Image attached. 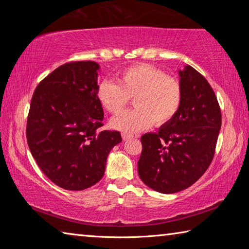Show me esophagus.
<instances>
[{"label": "esophagus", "mask_w": 249, "mask_h": 249, "mask_svg": "<svg viewBox=\"0 0 249 249\" xmlns=\"http://www.w3.org/2000/svg\"><path fill=\"white\" fill-rule=\"evenodd\" d=\"M134 136L133 135H129V134H126V133H123L122 134V138H123L124 141H127V140H132Z\"/></svg>", "instance_id": "34e87169"}]
</instances>
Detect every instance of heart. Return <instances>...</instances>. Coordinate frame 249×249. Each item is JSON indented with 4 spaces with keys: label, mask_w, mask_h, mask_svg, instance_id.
<instances>
[{
    "label": "heart",
    "mask_w": 249,
    "mask_h": 249,
    "mask_svg": "<svg viewBox=\"0 0 249 249\" xmlns=\"http://www.w3.org/2000/svg\"><path fill=\"white\" fill-rule=\"evenodd\" d=\"M182 96L178 79L147 64L127 67L117 73L116 83L104 80L96 89V99L111 114H119L134 98L135 109L111 122L113 127L129 135L150 127L154 122L157 126L169 123L179 111Z\"/></svg>",
    "instance_id": "1"
}]
</instances>
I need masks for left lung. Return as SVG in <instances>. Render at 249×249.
<instances>
[{
	"label": "left lung",
	"instance_id": "left-lung-1",
	"mask_svg": "<svg viewBox=\"0 0 249 249\" xmlns=\"http://www.w3.org/2000/svg\"><path fill=\"white\" fill-rule=\"evenodd\" d=\"M179 74L183 96L178 113L158 133L141 138L138 175L160 193L184 190L203 176L222 124L220 104L208 80L191 66Z\"/></svg>",
	"mask_w": 249,
	"mask_h": 249
}]
</instances>
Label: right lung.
I'll use <instances>...</instances> for the list:
<instances>
[{"instance_id":"right-lung-1","label":"right lung","mask_w":249,"mask_h":249,"mask_svg":"<svg viewBox=\"0 0 249 249\" xmlns=\"http://www.w3.org/2000/svg\"><path fill=\"white\" fill-rule=\"evenodd\" d=\"M99 65L70 61L44 78L34 91L27 116L29 150L44 175L66 190H84L102 179L109 151L122 142L102 130L96 99Z\"/></svg>"}]
</instances>
